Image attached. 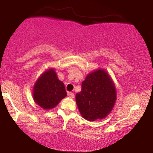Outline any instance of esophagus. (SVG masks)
I'll return each mask as SVG.
<instances>
[{
	"mask_svg": "<svg viewBox=\"0 0 153 153\" xmlns=\"http://www.w3.org/2000/svg\"><path fill=\"white\" fill-rule=\"evenodd\" d=\"M68 97H70V98H74V93H71V92H68Z\"/></svg>",
	"mask_w": 153,
	"mask_h": 153,
	"instance_id": "obj_1",
	"label": "esophagus"
}]
</instances>
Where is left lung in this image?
<instances>
[{
	"instance_id": "8db88e82",
	"label": "left lung",
	"mask_w": 153,
	"mask_h": 153,
	"mask_svg": "<svg viewBox=\"0 0 153 153\" xmlns=\"http://www.w3.org/2000/svg\"><path fill=\"white\" fill-rule=\"evenodd\" d=\"M116 101V89L110 75L103 69L88 74L76 94V102L81 116L88 121L105 118Z\"/></svg>"
}]
</instances>
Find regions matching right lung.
Wrapping results in <instances>:
<instances>
[{"instance_id": "1", "label": "right lung", "mask_w": 153, "mask_h": 153, "mask_svg": "<svg viewBox=\"0 0 153 153\" xmlns=\"http://www.w3.org/2000/svg\"><path fill=\"white\" fill-rule=\"evenodd\" d=\"M66 96L64 83L58 79L53 68L44 72L33 86V100L45 110L55 108Z\"/></svg>"}]
</instances>
